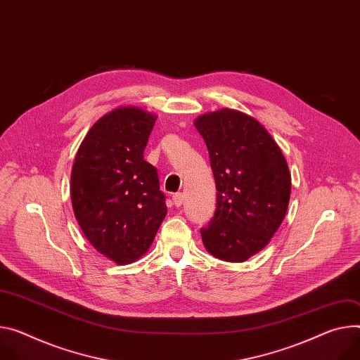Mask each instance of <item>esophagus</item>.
I'll return each mask as SVG.
<instances>
[{
  "instance_id": "34e87169",
  "label": "esophagus",
  "mask_w": 360,
  "mask_h": 360,
  "mask_svg": "<svg viewBox=\"0 0 360 360\" xmlns=\"http://www.w3.org/2000/svg\"><path fill=\"white\" fill-rule=\"evenodd\" d=\"M172 201H174V204H175L176 207H181V205H182V202H184V193H182V192H176V193H174Z\"/></svg>"
}]
</instances>
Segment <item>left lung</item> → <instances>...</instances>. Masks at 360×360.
Here are the masks:
<instances>
[{"label":"left lung","instance_id":"1","mask_svg":"<svg viewBox=\"0 0 360 360\" xmlns=\"http://www.w3.org/2000/svg\"><path fill=\"white\" fill-rule=\"evenodd\" d=\"M217 188V210L201 228L202 243L214 257L243 263L263 250L287 212L291 176L287 162L254 117L233 109L200 116Z\"/></svg>","mask_w":360,"mask_h":360}]
</instances>
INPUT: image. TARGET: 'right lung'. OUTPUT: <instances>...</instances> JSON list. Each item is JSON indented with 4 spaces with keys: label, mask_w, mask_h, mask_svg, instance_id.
I'll return each instance as SVG.
<instances>
[{
    "label": "right lung",
    "mask_w": 360,
    "mask_h": 360,
    "mask_svg": "<svg viewBox=\"0 0 360 360\" xmlns=\"http://www.w3.org/2000/svg\"><path fill=\"white\" fill-rule=\"evenodd\" d=\"M155 120L138 108L115 109L93 124L76 155V219L90 244L116 264L142 257L168 212L158 171L143 159Z\"/></svg>",
    "instance_id": "add662e5"
}]
</instances>
